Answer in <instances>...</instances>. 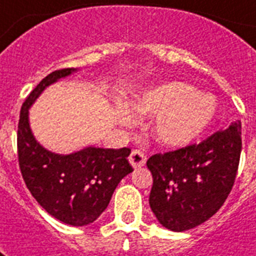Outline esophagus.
<instances>
[{
	"instance_id": "34e87169",
	"label": "esophagus",
	"mask_w": 256,
	"mask_h": 256,
	"mask_svg": "<svg viewBox=\"0 0 256 256\" xmlns=\"http://www.w3.org/2000/svg\"><path fill=\"white\" fill-rule=\"evenodd\" d=\"M146 158L144 152H142L140 150H132V154H130V158H128V161H130V164L134 166V168H140L143 165L146 164Z\"/></svg>"
}]
</instances>
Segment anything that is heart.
Listing matches in <instances>:
<instances>
[{"instance_id":"heart-1","label":"heart","mask_w":256,"mask_h":256,"mask_svg":"<svg viewBox=\"0 0 256 256\" xmlns=\"http://www.w3.org/2000/svg\"><path fill=\"white\" fill-rule=\"evenodd\" d=\"M132 109L138 116H156L152 126L154 138L168 147H182L198 138L216 113L212 98L198 94L184 83H166L146 91L134 100ZM130 113H122V122L132 124Z\"/></svg>"}]
</instances>
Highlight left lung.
<instances>
[{"label": "left lung", "mask_w": 256, "mask_h": 256, "mask_svg": "<svg viewBox=\"0 0 256 256\" xmlns=\"http://www.w3.org/2000/svg\"><path fill=\"white\" fill-rule=\"evenodd\" d=\"M241 121L200 143L154 154L147 160L154 184L150 206L162 226L188 230L212 218L230 194L237 177Z\"/></svg>", "instance_id": "1"}]
</instances>
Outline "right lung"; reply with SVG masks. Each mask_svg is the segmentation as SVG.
Listing matches in <instances>:
<instances>
[{
	"mask_svg": "<svg viewBox=\"0 0 256 256\" xmlns=\"http://www.w3.org/2000/svg\"><path fill=\"white\" fill-rule=\"evenodd\" d=\"M74 68L46 75L27 96L18 122V161L26 186L45 211L74 226L91 224L105 211L117 184L134 169L130 148L88 147L72 154H56L38 144L28 124V108L45 87L68 76Z\"/></svg>",
	"mask_w": 256,
	"mask_h": 256,
	"instance_id": "obj_1",
	"label": "right lung"
}]
</instances>
